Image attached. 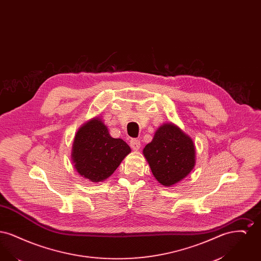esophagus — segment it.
Segmentation results:
<instances>
[{"label": "esophagus", "mask_w": 261, "mask_h": 261, "mask_svg": "<svg viewBox=\"0 0 261 261\" xmlns=\"http://www.w3.org/2000/svg\"><path fill=\"white\" fill-rule=\"evenodd\" d=\"M130 147L132 149H135V150L140 149V147H141L140 140H138V139H131L130 140Z\"/></svg>", "instance_id": "34e87169"}]
</instances>
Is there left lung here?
I'll use <instances>...</instances> for the list:
<instances>
[{
	"label": "left lung",
	"instance_id": "8db88e82",
	"mask_svg": "<svg viewBox=\"0 0 261 261\" xmlns=\"http://www.w3.org/2000/svg\"><path fill=\"white\" fill-rule=\"evenodd\" d=\"M143 153L154 178L163 186L183 180L196 163L193 140L173 123L162 125Z\"/></svg>",
	"mask_w": 261,
	"mask_h": 261
}]
</instances>
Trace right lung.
I'll return each instance as SVG.
<instances>
[{"mask_svg": "<svg viewBox=\"0 0 261 261\" xmlns=\"http://www.w3.org/2000/svg\"><path fill=\"white\" fill-rule=\"evenodd\" d=\"M131 152L122 139H114L101 119L95 117L82 125L74 137L71 160L75 169L92 182L109 178Z\"/></svg>", "mask_w": 261, "mask_h": 261, "instance_id": "right-lung-1", "label": "right lung"}]
</instances>
